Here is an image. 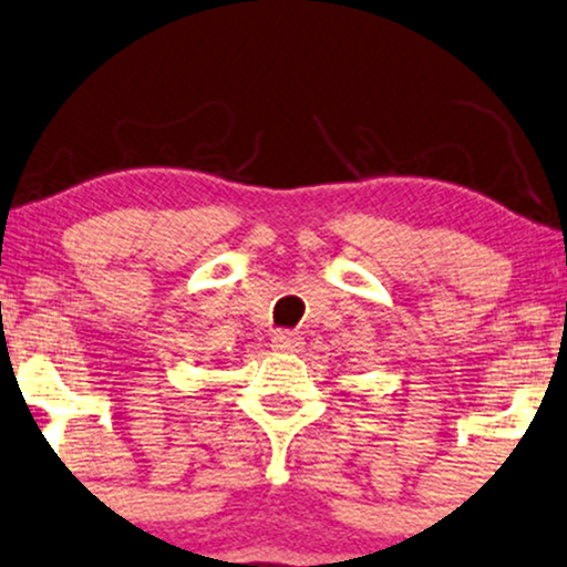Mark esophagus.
<instances>
[{
  "label": "esophagus",
  "instance_id": "esophagus-1",
  "mask_svg": "<svg viewBox=\"0 0 567 567\" xmlns=\"http://www.w3.org/2000/svg\"><path fill=\"white\" fill-rule=\"evenodd\" d=\"M271 347L279 352H298L300 347H303V337H300L298 331H290V329L275 331V337H271Z\"/></svg>",
  "mask_w": 567,
  "mask_h": 567
}]
</instances>
